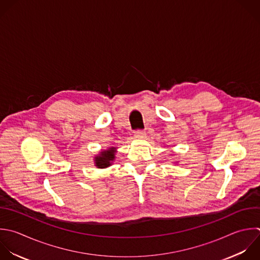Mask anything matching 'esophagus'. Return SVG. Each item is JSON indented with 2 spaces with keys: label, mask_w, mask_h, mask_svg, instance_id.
I'll return each mask as SVG.
<instances>
[{
  "label": "esophagus",
  "mask_w": 260,
  "mask_h": 260,
  "mask_svg": "<svg viewBox=\"0 0 260 260\" xmlns=\"http://www.w3.org/2000/svg\"><path fill=\"white\" fill-rule=\"evenodd\" d=\"M134 137L138 139L145 138V132L143 130H135L134 131Z\"/></svg>",
  "instance_id": "obj_1"
}]
</instances>
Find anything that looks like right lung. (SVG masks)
I'll return each instance as SVG.
<instances>
[{
	"instance_id": "right-lung-1",
	"label": "right lung",
	"mask_w": 260,
	"mask_h": 260,
	"mask_svg": "<svg viewBox=\"0 0 260 260\" xmlns=\"http://www.w3.org/2000/svg\"><path fill=\"white\" fill-rule=\"evenodd\" d=\"M115 152H116L115 147H112L109 150L102 151V154H100L99 156L95 157L96 166L101 169L111 166V161L114 160V158H115Z\"/></svg>"
}]
</instances>
